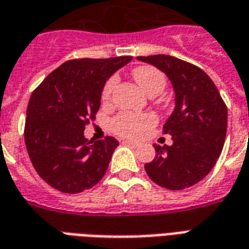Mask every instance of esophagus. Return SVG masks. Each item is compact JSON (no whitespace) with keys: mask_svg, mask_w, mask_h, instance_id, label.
Listing matches in <instances>:
<instances>
[{"mask_svg":"<svg viewBox=\"0 0 249 249\" xmlns=\"http://www.w3.org/2000/svg\"><path fill=\"white\" fill-rule=\"evenodd\" d=\"M123 144H125V145L133 146V148L139 146V142H135V141H130V140H124V141H123Z\"/></svg>","mask_w":249,"mask_h":249,"instance_id":"esophagus-1","label":"esophagus"}]
</instances>
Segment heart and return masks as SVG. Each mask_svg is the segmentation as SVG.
<instances>
[{"label": "heart", "mask_w": 249, "mask_h": 249, "mask_svg": "<svg viewBox=\"0 0 249 249\" xmlns=\"http://www.w3.org/2000/svg\"><path fill=\"white\" fill-rule=\"evenodd\" d=\"M132 76L141 89L149 96V94H159L165 88L167 80L161 71L153 68V66H137L132 71ZM114 77L109 78L107 84L103 88V100H108L110 97V93L114 88ZM156 124V117L152 114L146 113H120L112 120V128L116 133L124 137H132L139 139L145 136L153 125Z\"/></svg>", "instance_id": "heart-1"}]
</instances>
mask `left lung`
Wrapping results in <instances>:
<instances>
[{"label":"left lung","instance_id":"8db88e82","mask_svg":"<svg viewBox=\"0 0 249 249\" xmlns=\"http://www.w3.org/2000/svg\"><path fill=\"white\" fill-rule=\"evenodd\" d=\"M165 73L175 92V109L164 124L172 145H153L145 172L157 185L180 191L208 175L223 151L228 110L217 88L197 66L167 54L137 57Z\"/></svg>","mask_w":249,"mask_h":249}]
</instances>
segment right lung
I'll list each match as a JSON object with an SVG mask.
<instances>
[{"label": "right lung", "mask_w": 249, "mask_h": 249, "mask_svg": "<svg viewBox=\"0 0 249 249\" xmlns=\"http://www.w3.org/2000/svg\"><path fill=\"white\" fill-rule=\"evenodd\" d=\"M132 61L130 56L80 58L64 62L30 96L25 144L40 178L64 193H80L104 178L119 141H88L105 82Z\"/></svg>", "instance_id": "right-lung-1"}]
</instances>
